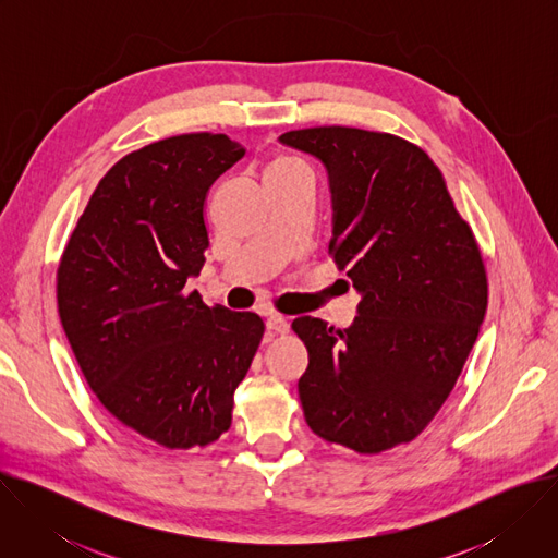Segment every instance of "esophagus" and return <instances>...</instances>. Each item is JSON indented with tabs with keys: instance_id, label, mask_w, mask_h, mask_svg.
Listing matches in <instances>:
<instances>
[{
	"instance_id": "obj_1",
	"label": "esophagus",
	"mask_w": 558,
	"mask_h": 558,
	"mask_svg": "<svg viewBox=\"0 0 558 558\" xmlns=\"http://www.w3.org/2000/svg\"><path fill=\"white\" fill-rule=\"evenodd\" d=\"M265 325H267L269 333H287L289 331V320L282 315H269Z\"/></svg>"
}]
</instances>
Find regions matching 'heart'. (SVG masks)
Here are the masks:
<instances>
[{
    "label": "heart",
    "mask_w": 558,
    "mask_h": 558,
    "mask_svg": "<svg viewBox=\"0 0 558 558\" xmlns=\"http://www.w3.org/2000/svg\"><path fill=\"white\" fill-rule=\"evenodd\" d=\"M298 166L295 163H291V161H287V158H278V161L269 168V172L267 174H278V172H289V170H295Z\"/></svg>",
    "instance_id": "b5f03b06"
}]
</instances>
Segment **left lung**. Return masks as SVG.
<instances>
[{"mask_svg": "<svg viewBox=\"0 0 558 558\" xmlns=\"http://www.w3.org/2000/svg\"><path fill=\"white\" fill-rule=\"evenodd\" d=\"M317 158L331 192L333 258L360 293L336 331L302 315L298 379L308 428L373 454L415 439L452 390L488 306L484 260L441 172L392 134L327 125L278 136Z\"/></svg>", "mask_w": 558, "mask_h": 558, "instance_id": "left-lung-1", "label": "left lung"}]
</instances>
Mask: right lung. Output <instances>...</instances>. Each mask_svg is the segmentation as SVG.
I'll use <instances>...</instances> for the list:
<instances>
[{"instance_id": "right-lung-1", "label": "right lung", "mask_w": 558, "mask_h": 558, "mask_svg": "<svg viewBox=\"0 0 558 558\" xmlns=\"http://www.w3.org/2000/svg\"><path fill=\"white\" fill-rule=\"evenodd\" d=\"M245 156L225 134L149 143L99 181L57 271L65 338L99 402L166 448L216 441L265 325L209 308L185 282L205 265V198Z\"/></svg>"}]
</instances>
